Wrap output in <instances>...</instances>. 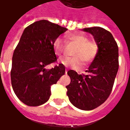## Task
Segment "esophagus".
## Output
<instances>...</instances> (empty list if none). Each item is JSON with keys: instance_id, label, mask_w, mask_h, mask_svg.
<instances>
[{"instance_id": "esophagus-1", "label": "esophagus", "mask_w": 130, "mask_h": 130, "mask_svg": "<svg viewBox=\"0 0 130 130\" xmlns=\"http://www.w3.org/2000/svg\"><path fill=\"white\" fill-rule=\"evenodd\" d=\"M67 73H68V70H65V74H67Z\"/></svg>"}]
</instances>
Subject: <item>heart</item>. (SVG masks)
<instances>
[{
  "label": "heart",
  "instance_id": "b5f03b06",
  "mask_svg": "<svg viewBox=\"0 0 130 130\" xmlns=\"http://www.w3.org/2000/svg\"><path fill=\"white\" fill-rule=\"evenodd\" d=\"M68 42H71L77 45L74 51L73 57L62 56L58 59V62L65 67L78 68L82 65V60L84 64H87L93 61L99 52V46L94 40H88V37L83 34H70L67 35ZM53 48L55 54L60 56L62 54L65 44L62 40L58 37L53 43Z\"/></svg>",
  "mask_w": 130,
  "mask_h": 130
}]
</instances>
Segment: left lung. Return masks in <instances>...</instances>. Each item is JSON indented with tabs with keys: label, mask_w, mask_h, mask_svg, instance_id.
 <instances>
[{
	"label": "left lung",
	"mask_w": 130,
	"mask_h": 130,
	"mask_svg": "<svg viewBox=\"0 0 130 130\" xmlns=\"http://www.w3.org/2000/svg\"><path fill=\"white\" fill-rule=\"evenodd\" d=\"M83 30L93 35L99 52L86 71L87 74L68 71L71 82L66 88L71 103L78 109L89 111L100 106L111 94L118 70V47L111 33L101 27Z\"/></svg>",
	"instance_id": "obj_1"
}]
</instances>
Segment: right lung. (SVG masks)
Wrapping results in <instances>:
<instances>
[{
    "mask_svg": "<svg viewBox=\"0 0 130 130\" xmlns=\"http://www.w3.org/2000/svg\"><path fill=\"white\" fill-rule=\"evenodd\" d=\"M67 30L47 20L34 22L24 29L13 54L11 82L16 95L28 106L46 102L51 86L64 75L62 64L48 70L45 67L57 60L53 43Z\"/></svg>",
    "mask_w": 130,
    "mask_h": 130,
    "instance_id": "right-lung-1",
    "label": "right lung"
}]
</instances>
